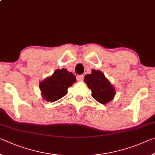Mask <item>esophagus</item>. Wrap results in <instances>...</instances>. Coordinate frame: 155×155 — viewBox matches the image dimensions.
<instances>
[{
    "label": "esophagus",
    "mask_w": 155,
    "mask_h": 155,
    "mask_svg": "<svg viewBox=\"0 0 155 155\" xmlns=\"http://www.w3.org/2000/svg\"><path fill=\"white\" fill-rule=\"evenodd\" d=\"M77 79L79 81H81L83 79V75H78L77 76Z\"/></svg>",
    "instance_id": "esophagus-1"
}]
</instances>
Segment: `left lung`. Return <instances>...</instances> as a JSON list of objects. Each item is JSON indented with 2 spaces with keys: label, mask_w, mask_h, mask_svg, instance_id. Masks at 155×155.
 Here are the masks:
<instances>
[{
  "label": "left lung",
  "mask_w": 155,
  "mask_h": 155,
  "mask_svg": "<svg viewBox=\"0 0 155 155\" xmlns=\"http://www.w3.org/2000/svg\"><path fill=\"white\" fill-rule=\"evenodd\" d=\"M84 81L92 91V97L101 104H106L114 99L116 92L110 81L99 70H92L86 74Z\"/></svg>",
  "instance_id": "8db88e82"
}]
</instances>
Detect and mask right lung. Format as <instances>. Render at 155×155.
<instances>
[{
	"mask_svg": "<svg viewBox=\"0 0 155 155\" xmlns=\"http://www.w3.org/2000/svg\"><path fill=\"white\" fill-rule=\"evenodd\" d=\"M76 81L77 78L73 73L64 68L58 69L52 75L39 83V88L44 100L54 102L67 94L68 87Z\"/></svg>",
	"mask_w": 155,
	"mask_h": 155,
	"instance_id": "add662e5",
	"label": "right lung"
}]
</instances>
